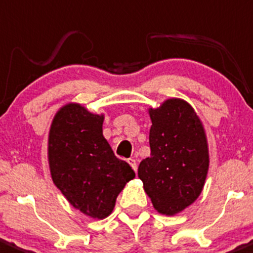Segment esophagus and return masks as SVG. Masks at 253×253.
Segmentation results:
<instances>
[{"label":"esophagus","instance_id":"34e87169","mask_svg":"<svg viewBox=\"0 0 253 253\" xmlns=\"http://www.w3.org/2000/svg\"><path fill=\"white\" fill-rule=\"evenodd\" d=\"M127 163H129L130 167H131V168L134 169L135 171H136V169H137V165H136V161H135L134 158H129V160H127Z\"/></svg>","mask_w":253,"mask_h":253}]
</instances>
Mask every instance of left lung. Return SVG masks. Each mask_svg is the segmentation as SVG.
I'll use <instances>...</instances> for the list:
<instances>
[{"instance_id":"1","label":"left lung","mask_w":253,"mask_h":253,"mask_svg":"<svg viewBox=\"0 0 253 253\" xmlns=\"http://www.w3.org/2000/svg\"><path fill=\"white\" fill-rule=\"evenodd\" d=\"M150 157L137 175L158 213L174 215L194 204L202 192L210 167L204 124L190 103L168 98L148 108Z\"/></svg>"}]
</instances>
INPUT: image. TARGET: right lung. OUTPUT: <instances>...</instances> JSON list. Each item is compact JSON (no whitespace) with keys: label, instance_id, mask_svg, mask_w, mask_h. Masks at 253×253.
Segmentation results:
<instances>
[{"label":"right lung","instance_id":"obj_1","mask_svg":"<svg viewBox=\"0 0 253 253\" xmlns=\"http://www.w3.org/2000/svg\"><path fill=\"white\" fill-rule=\"evenodd\" d=\"M103 119L105 114L69 102L54 114L48 132L52 180L73 207L93 219L107 218L118 195L135 178L103 136Z\"/></svg>","mask_w":253,"mask_h":253}]
</instances>
